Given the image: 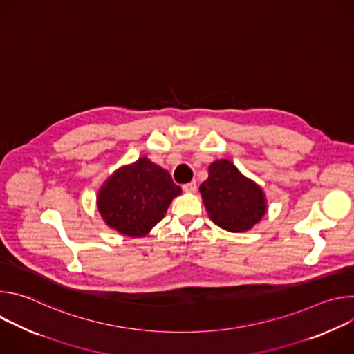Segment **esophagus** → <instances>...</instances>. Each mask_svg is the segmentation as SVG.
I'll return each instance as SVG.
<instances>
[{
  "label": "esophagus",
  "mask_w": 354,
  "mask_h": 354,
  "mask_svg": "<svg viewBox=\"0 0 354 354\" xmlns=\"http://www.w3.org/2000/svg\"><path fill=\"white\" fill-rule=\"evenodd\" d=\"M196 189H197V183H196V180H192V182H189V183H185V185H183V190H185V192H190V193H193V192H196Z\"/></svg>",
  "instance_id": "esophagus-1"
}]
</instances>
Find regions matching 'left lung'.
<instances>
[{
    "mask_svg": "<svg viewBox=\"0 0 354 354\" xmlns=\"http://www.w3.org/2000/svg\"><path fill=\"white\" fill-rule=\"evenodd\" d=\"M200 193L213 223L230 232L248 231L266 213L262 189L227 160L209 167V178L200 185Z\"/></svg>",
    "mask_w": 354,
    "mask_h": 354,
    "instance_id": "1",
    "label": "left lung"
}]
</instances>
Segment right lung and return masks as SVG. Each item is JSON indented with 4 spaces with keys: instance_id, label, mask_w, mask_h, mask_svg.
<instances>
[{
    "instance_id": "obj_1",
    "label": "right lung",
    "mask_w": 354,
    "mask_h": 354,
    "mask_svg": "<svg viewBox=\"0 0 354 354\" xmlns=\"http://www.w3.org/2000/svg\"><path fill=\"white\" fill-rule=\"evenodd\" d=\"M171 175L147 158L115 172L99 190L97 209L105 223L129 236H144L161 221L175 196Z\"/></svg>"
}]
</instances>
